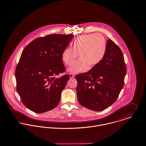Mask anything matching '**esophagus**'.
Wrapping results in <instances>:
<instances>
[{"mask_svg":"<svg viewBox=\"0 0 146 146\" xmlns=\"http://www.w3.org/2000/svg\"><path fill=\"white\" fill-rule=\"evenodd\" d=\"M69 75V77H70V78H74V74H72V73H70Z\"/></svg>","mask_w":146,"mask_h":146,"instance_id":"esophagus-1","label":"esophagus"}]
</instances>
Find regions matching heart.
I'll return each mask as SVG.
<instances>
[{
	"instance_id": "obj_1",
	"label": "heart",
	"mask_w": 146,
	"mask_h": 146,
	"mask_svg": "<svg viewBox=\"0 0 146 146\" xmlns=\"http://www.w3.org/2000/svg\"><path fill=\"white\" fill-rule=\"evenodd\" d=\"M106 51V41L103 35L91 33L82 35L73 42L72 48H66L62 52L65 65L70 66L79 55L80 58L68 69L72 73L86 72L90 67L98 64Z\"/></svg>"
}]
</instances>
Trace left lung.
<instances>
[{"mask_svg":"<svg viewBox=\"0 0 146 146\" xmlns=\"http://www.w3.org/2000/svg\"><path fill=\"white\" fill-rule=\"evenodd\" d=\"M127 68L120 48L109 39L102 61L86 73L76 76L80 104L94 111H102L116 100L123 87Z\"/></svg>","mask_w":146,"mask_h":146,"instance_id":"left-lung-1","label":"left lung"}]
</instances>
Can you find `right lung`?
Here are the masks:
<instances>
[{
	"label": "right lung",
	"instance_id": "right-lung-1",
	"mask_svg": "<svg viewBox=\"0 0 146 146\" xmlns=\"http://www.w3.org/2000/svg\"><path fill=\"white\" fill-rule=\"evenodd\" d=\"M73 37L72 34H51L35 38L23 50L15 71L17 91L23 105L36 113L56 108L69 79L62 52Z\"/></svg>",
	"mask_w": 146,
	"mask_h": 146
}]
</instances>
